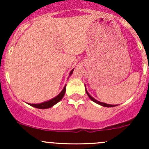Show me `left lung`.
<instances>
[{
	"mask_svg": "<svg viewBox=\"0 0 149 149\" xmlns=\"http://www.w3.org/2000/svg\"><path fill=\"white\" fill-rule=\"evenodd\" d=\"M85 90H86V92L87 95L88 96V97H89V98L91 99V100H92V101L94 102H95V103L101 105V106L105 107H115V106H117L116 104H106V103H104V102H100V101H97V100H95V99H94V97H91V95H90L89 94H88V91H87L86 88V86H85Z\"/></svg>",
	"mask_w": 149,
	"mask_h": 149,
	"instance_id": "obj_1",
	"label": "left lung"
}]
</instances>
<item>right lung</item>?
Returning a JSON list of instances; mask_svg holds the SVG:
<instances>
[{
	"mask_svg": "<svg viewBox=\"0 0 149 149\" xmlns=\"http://www.w3.org/2000/svg\"><path fill=\"white\" fill-rule=\"evenodd\" d=\"M73 70H74V68H73V70L70 72V73H69V76H71V74L73 73ZM65 87H66V86H65L63 87V88L62 91L59 93V94H58L56 97H54V98H52V99H51V100H48V101L44 102H42L40 104H29V103L28 104L30 105V106H32V107H34L38 108V109H47V108L52 107V106H54L55 104H56L57 103L59 102L62 100L63 97V96H64V94H65V91H66Z\"/></svg>",
	"mask_w": 149,
	"mask_h": 149,
	"instance_id": "right-lung-1",
	"label": "right lung"
}]
</instances>
